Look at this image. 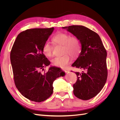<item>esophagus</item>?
<instances>
[{
    "instance_id": "obj_1",
    "label": "esophagus",
    "mask_w": 120,
    "mask_h": 120,
    "mask_svg": "<svg viewBox=\"0 0 120 120\" xmlns=\"http://www.w3.org/2000/svg\"><path fill=\"white\" fill-rule=\"evenodd\" d=\"M63 71H65V72H67L68 71V70H67V69H66V68H63Z\"/></svg>"
}]
</instances>
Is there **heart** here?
Segmentation results:
<instances>
[{"label":"heart","mask_w":120,"mask_h":120,"mask_svg":"<svg viewBox=\"0 0 120 120\" xmlns=\"http://www.w3.org/2000/svg\"><path fill=\"white\" fill-rule=\"evenodd\" d=\"M52 41L56 45H63L62 53L64 54L63 56L56 57L52 60V64L56 67L65 68L71 60V56L68 54L75 58L79 56L81 52V45L79 39L68 33L57 32L53 35ZM52 45L49 42H45L42 46V52L47 57L52 56Z\"/></svg>","instance_id":"1"}]
</instances>
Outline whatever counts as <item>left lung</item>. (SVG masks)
Segmentation results:
<instances>
[{
  "label": "left lung",
  "mask_w": 120,
  "mask_h": 120,
  "mask_svg": "<svg viewBox=\"0 0 120 120\" xmlns=\"http://www.w3.org/2000/svg\"><path fill=\"white\" fill-rule=\"evenodd\" d=\"M62 28L77 38L82 45L80 54L71 65L82 70L75 72L77 80L73 85L74 94L79 99L90 100L100 92L106 82L107 51L100 36L88 28L82 25Z\"/></svg>",
  "instance_id": "1"
}]
</instances>
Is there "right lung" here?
Returning a JSON list of instances; mask_svg holds the SVG:
<instances>
[{
  "label": "right lung",
  "mask_w": 120,
  "mask_h": 120,
  "mask_svg": "<svg viewBox=\"0 0 120 120\" xmlns=\"http://www.w3.org/2000/svg\"><path fill=\"white\" fill-rule=\"evenodd\" d=\"M54 28H33L20 32L10 52L14 83L23 96L35 102L44 101L53 93V82L63 76L60 68L51 67L42 52V46L52 34Z\"/></svg>",
  "instance_id": "right-lung-1"
}]
</instances>
